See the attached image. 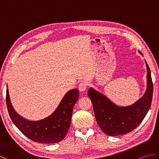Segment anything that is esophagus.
I'll list each match as a JSON object with an SVG mask.
<instances>
[{
    "instance_id": "1",
    "label": "esophagus",
    "mask_w": 159,
    "mask_h": 159,
    "mask_svg": "<svg viewBox=\"0 0 159 159\" xmlns=\"http://www.w3.org/2000/svg\"><path fill=\"white\" fill-rule=\"evenodd\" d=\"M87 87V84L86 82L85 81H83L79 84V89L80 91V92H84V91H85Z\"/></svg>"
}]
</instances>
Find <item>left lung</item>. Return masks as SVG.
I'll list each match as a JSON object with an SVG mask.
<instances>
[{
	"mask_svg": "<svg viewBox=\"0 0 159 159\" xmlns=\"http://www.w3.org/2000/svg\"><path fill=\"white\" fill-rule=\"evenodd\" d=\"M139 53L143 56L142 53ZM145 62L147 67L146 90L133 104L118 106L93 87L88 89L97 123L107 135L118 136L130 133L141 123L149 111L152 100L153 84L150 67L146 60Z\"/></svg>",
	"mask_w": 159,
	"mask_h": 159,
	"instance_id": "8db88e82",
	"label": "left lung"
}]
</instances>
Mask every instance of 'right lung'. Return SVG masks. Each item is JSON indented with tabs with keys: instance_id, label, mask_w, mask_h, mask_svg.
Wrapping results in <instances>:
<instances>
[{
	"instance_id": "1",
	"label": "right lung",
	"mask_w": 159,
	"mask_h": 159,
	"mask_svg": "<svg viewBox=\"0 0 159 159\" xmlns=\"http://www.w3.org/2000/svg\"><path fill=\"white\" fill-rule=\"evenodd\" d=\"M79 96L78 89L68 91L51 115L37 121L25 119L16 112L11 103L8 88L6 102L13 123L23 134L35 142L54 143L63 140L66 135L70 126L74 107Z\"/></svg>"
}]
</instances>
